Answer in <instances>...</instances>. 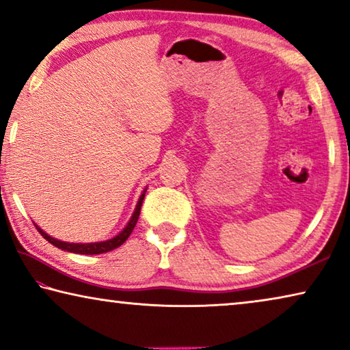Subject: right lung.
Wrapping results in <instances>:
<instances>
[{"label":"right lung","mask_w":350,"mask_h":350,"mask_svg":"<svg viewBox=\"0 0 350 350\" xmlns=\"http://www.w3.org/2000/svg\"><path fill=\"white\" fill-rule=\"evenodd\" d=\"M146 190L144 189L142 196L138 198V202L137 206H135V211L132 213V217H130V220L125 228L122 229L121 232L118 234V236H114L111 239H108V241H103V242H91V243H69V242H62L58 241V239L51 237L46 234L44 229H40L38 225V231L40 232V236L46 239L51 245H55V247H58L59 250H64V252H69V253H77V254H102V253H107V252H111V250L121 247V245L127 241L130 234H132L135 225H137L138 221V217H139V212H142V204H143V200H144V195H146Z\"/></svg>","instance_id":"1"}]
</instances>
